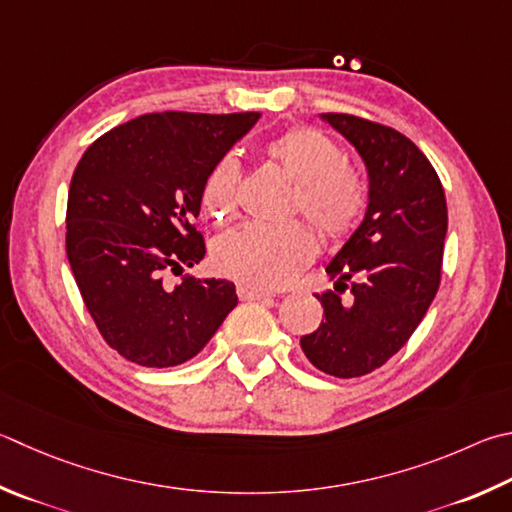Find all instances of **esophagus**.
Segmentation results:
<instances>
[{"label":"esophagus","mask_w":512,"mask_h":512,"mask_svg":"<svg viewBox=\"0 0 512 512\" xmlns=\"http://www.w3.org/2000/svg\"><path fill=\"white\" fill-rule=\"evenodd\" d=\"M237 295L241 297V300H264V297H268L271 293L264 291V288H257V286H250V284H237Z\"/></svg>","instance_id":"1"}]
</instances>
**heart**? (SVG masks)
Here are the masks:
<instances>
[{"label":"heart","instance_id":"heart-1","mask_svg":"<svg viewBox=\"0 0 512 512\" xmlns=\"http://www.w3.org/2000/svg\"><path fill=\"white\" fill-rule=\"evenodd\" d=\"M295 185L293 210L311 219L327 239H345L365 217L369 188L356 167L342 161L340 147L320 129L297 125L264 145ZM201 208L226 224L239 208V161L224 154L201 181ZM318 253V241L302 221L248 224L221 235L212 246L217 271L257 288L288 284Z\"/></svg>","mask_w":512,"mask_h":512}]
</instances>
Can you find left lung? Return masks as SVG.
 I'll use <instances>...</instances> for the list:
<instances>
[{"label":"left lung","instance_id":"1","mask_svg":"<svg viewBox=\"0 0 512 512\" xmlns=\"http://www.w3.org/2000/svg\"><path fill=\"white\" fill-rule=\"evenodd\" d=\"M369 172L365 221L327 266L320 327L300 338L313 367L358 378L401 351L441 284L448 206L439 174L405 134L353 114H324ZM350 288L349 301L341 293Z\"/></svg>","mask_w":512,"mask_h":512}]
</instances>
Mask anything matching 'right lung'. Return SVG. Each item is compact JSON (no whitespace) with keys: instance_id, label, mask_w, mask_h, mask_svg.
Instances as JSON below:
<instances>
[{"instance_id":"right-lung-1","label":"right lung","mask_w":512,"mask_h":512,"mask_svg":"<svg viewBox=\"0 0 512 512\" xmlns=\"http://www.w3.org/2000/svg\"><path fill=\"white\" fill-rule=\"evenodd\" d=\"M257 111H159L109 129L71 176L67 257L91 320L141 367H176L208 345L237 306L235 284L167 275L199 264L201 181Z\"/></svg>"}]
</instances>
